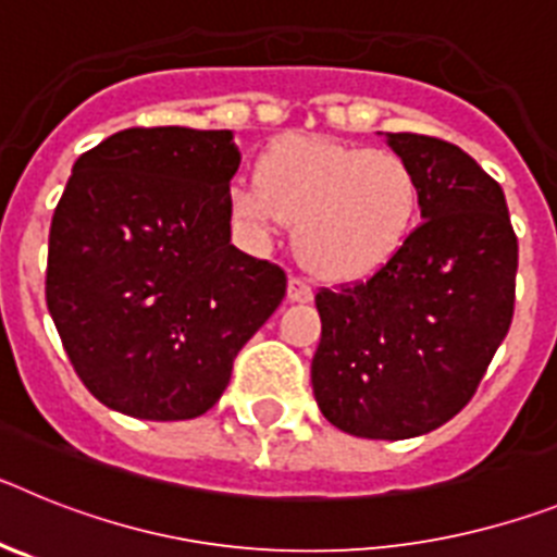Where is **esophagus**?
Listing matches in <instances>:
<instances>
[{
  "instance_id": "obj_1",
  "label": "esophagus",
  "mask_w": 557,
  "mask_h": 557,
  "mask_svg": "<svg viewBox=\"0 0 557 557\" xmlns=\"http://www.w3.org/2000/svg\"><path fill=\"white\" fill-rule=\"evenodd\" d=\"M309 298H312V284H309L307 278H298V275H293L287 284V301L307 304Z\"/></svg>"
}]
</instances>
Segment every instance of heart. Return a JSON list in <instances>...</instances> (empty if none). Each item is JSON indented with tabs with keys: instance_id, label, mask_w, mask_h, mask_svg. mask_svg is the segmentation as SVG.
I'll return each instance as SVG.
<instances>
[{
	"instance_id": "obj_1",
	"label": "heart",
	"mask_w": 557,
	"mask_h": 557,
	"mask_svg": "<svg viewBox=\"0 0 557 557\" xmlns=\"http://www.w3.org/2000/svg\"><path fill=\"white\" fill-rule=\"evenodd\" d=\"M418 175L393 150H362L293 133L259 159V178L231 184L236 225L270 239L295 223V253L312 273L348 282L387 264L416 225Z\"/></svg>"
}]
</instances>
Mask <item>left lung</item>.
<instances>
[{"label":"left lung","instance_id":"obj_1","mask_svg":"<svg viewBox=\"0 0 557 557\" xmlns=\"http://www.w3.org/2000/svg\"><path fill=\"white\" fill-rule=\"evenodd\" d=\"M410 161L424 223L371 278L314 295V401L371 441L437 430L469 405L513 321L519 243L505 191L469 152L387 133Z\"/></svg>","mask_w":557,"mask_h":557}]
</instances>
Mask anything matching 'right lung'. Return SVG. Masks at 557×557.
I'll list each match as a JSON object with an SVG mask.
<instances>
[{
	"label": "right lung",
	"mask_w": 557,
	"mask_h": 557,
	"mask_svg": "<svg viewBox=\"0 0 557 557\" xmlns=\"http://www.w3.org/2000/svg\"><path fill=\"white\" fill-rule=\"evenodd\" d=\"M231 131L127 127L83 152L49 228L47 307L102 405L186 421L218 405L239 348L287 293L231 245Z\"/></svg>",
	"instance_id": "add662e5"
}]
</instances>
